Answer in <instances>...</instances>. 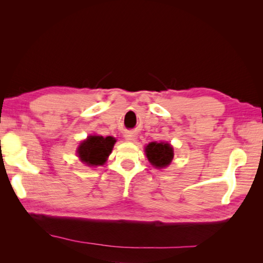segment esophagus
Returning <instances> with one entry per match:
<instances>
[{
    "instance_id": "1",
    "label": "esophagus",
    "mask_w": 263,
    "mask_h": 263,
    "mask_svg": "<svg viewBox=\"0 0 263 263\" xmlns=\"http://www.w3.org/2000/svg\"><path fill=\"white\" fill-rule=\"evenodd\" d=\"M125 139L128 141H133L135 139V135L133 133H128L127 135H125Z\"/></svg>"
}]
</instances>
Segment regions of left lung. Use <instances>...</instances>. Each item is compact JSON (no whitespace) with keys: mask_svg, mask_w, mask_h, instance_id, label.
Instances as JSON below:
<instances>
[{"mask_svg":"<svg viewBox=\"0 0 263 263\" xmlns=\"http://www.w3.org/2000/svg\"><path fill=\"white\" fill-rule=\"evenodd\" d=\"M145 153L149 162L157 169L168 166L174 156L173 148L168 142H150L146 146Z\"/></svg>","mask_w":263,"mask_h":263,"instance_id":"8db88e82","label":"left lung"}]
</instances>
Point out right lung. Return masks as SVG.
Returning a JSON list of instances; mask_svg holds the SVG:
<instances>
[{"instance_id":"1","label":"right lung","mask_w":263,"mask_h":263,"mask_svg":"<svg viewBox=\"0 0 263 263\" xmlns=\"http://www.w3.org/2000/svg\"><path fill=\"white\" fill-rule=\"evenodd\" d=\"M115 142V138L110 136H89L79 146L78 157L89 166L103 165L112 153Z\"/></svg>"}]
</instances>
